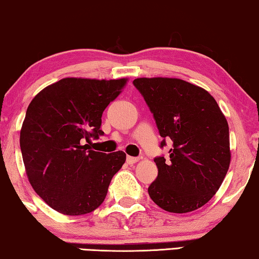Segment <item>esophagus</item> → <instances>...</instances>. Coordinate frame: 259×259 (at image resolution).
<instances>
[{"mask_svg": "<svg viewBox=\"0 0 259 259\" xmlns=\"http://www.w3.org/2000/svg\"><path fill=\"white\" fill-rule=\"evenodd\" d=\"M140 161V158L138 157H133V156H128V157H126V163H128V164H135V163L136 162H138Z\"/></svg>", "mask_w": 259, "mask_h": 259, "instance_id": "1", "label": "esophagus"}]
</instances>
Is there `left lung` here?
<instances>
[{
    "label": "left lung",
    "mask_w": 259,
    "mask_h": 259,
    "mask_svg": "<svg viewBox=\"0 0 259 259\" xmlns=\"http://www.w3.org/2000/svg\"><path fill=\"white\" fill-rule=\"evenodd\" d=\"M154 114L159 135L172 141L169 159L156 157L158 176L148 188L163 210L185 213L212 198L231 161L229 125L205 89L180 78L134 79Z\"/></svg>",
    "instance_id": "1"
}]
</instances>
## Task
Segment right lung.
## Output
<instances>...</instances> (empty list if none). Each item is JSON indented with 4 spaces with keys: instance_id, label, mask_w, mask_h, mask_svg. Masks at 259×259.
Returning a JSON list of instances; mask_svg holds the SVG:
<instances>
[{
    "instance_id": "add662e5",
    "label": "right lung",
    "mask_w": 259,
    "mask_h": 259,
    "mask_svg": "<svg viewBox=\"0 0 259 259\" xmlns=\"http://www.w3.org/2000/svg\"><path fill=\"white\" fill-rule=\"evenodd\" d=\"M128 78H62L41 90L29 104L20 133L25 174L50 207L68 216L97 209L125 152L90 149L98 138L102 114L122 93Z\"/></svg>"
}]
</instances>
